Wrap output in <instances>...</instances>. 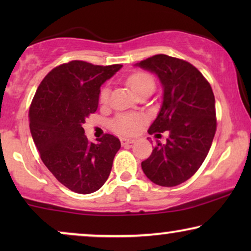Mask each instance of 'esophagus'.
Here are the masks:
<instances>
[{
	"label": "esophagus",
	"instance_id": "1",
	"mask_svg": "<svg viewBox=\"0 0 251 251\" xmlns=\"http://www.w3.org/2000/svg\"><path fill=\"white\" fill-rule=\"evenodd\" d=\"M135 140L133 139H129V138H126V137H122L121 138V144L122 146H126V145H130V144H132Z\"/></svg>",
	"mask_w": 251,
	"mask_h": 251
}]
</instances>
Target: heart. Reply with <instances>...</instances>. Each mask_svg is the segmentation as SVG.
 Listing matches in <instances>:
<instances>
[{"instance_id":"obj_1","label":"heart","mask_w":251,"mask_h":251,"mask_svg":"<svg viewBox=\"0 0 251 251\" xmlns=\"http://www.w3.org/2000/svg\"><path fill=\"white\" fill-rule=\"evenodd\" d=\"M128 84L130 88L132 89V91L136 95L140 94L143 91H153L154 87H155V82H154L153 77L150 74L144 73V72H137L133 73L128 77ZM109 90L108 88H102L100 91V99L101 102H106L108 99ZM140 126V120L137 116H129V115H123L119 116L114 122V128L116 131L125 133V135H132L138 131Z\"/></svg>"}]
</instances>
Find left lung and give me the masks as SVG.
Here are the masks:
<instances>
[{
  "mask_svg": "<svg viewBox=\"0 0 251 251\" xmlns=\"http://www.w3.org/2000/svg\"><path fill=\"white\" fill-rule=\"evenodd\" d=\"M135 66L155 74L162 85V105L149 133L169 132L164 145L156 140L142 169L154 184L177 186L197 173L211 147L216 132L214 92L193 65L178 58L156 54Z\"/></svg>",
  "mask_w": 251,
  "mask_h": 251,
  "instance_id": "8db88e82",
  "label": "left lung"
}]
</instances>
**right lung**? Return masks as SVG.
I'll use <instances>...</instances> for the list:
<instances>
[{"label": "right lung", "instance_id": "obj_1", "mask_svg": "<svg viewBox=\"0 0 251 251\" xmlns=\"http://www.w3.org/2000/svg\"><path fill=\"white\" fill-rule=\"evenodd\" d=\"M122 65L73 60L53 68L37 88L29 128L41 160L58 181L78 194L98 191L111 174L119 138L106 133L89 142L83 123L97 111L100 87Z\"/></svg>", "mask_w": 251, "mask_h": 251}]
</instances>
